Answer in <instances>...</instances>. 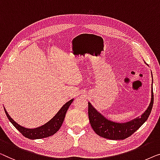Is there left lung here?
I'll return each instance as SVG.
<instances>
[{
    "label": "left lung",
    "mask_w": 160,
    "mask_h": 160,
    "mask_svg": "<svg viewBox=\"0 0 160 160\" xmlns=\"http://www.w3.org/2000/svg\"><path fill=\"white\" fill-rule=\"evenodd\" d=\"M153 103L154 93L152 88V98L149 106L141 118L134 119L128 122L118 123L105 118L88 102L90 123L93 130L99 136L110 140H123L133 134L147 121L152 109Z\"/></svg>",
    "instance_id": "8db88e82"
}]
</instances>
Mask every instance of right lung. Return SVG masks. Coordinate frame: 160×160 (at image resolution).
<instances>
[{"label":"right lung","mask_w":160,"mask_h":160,"mask_svg":"<svg viewBox=\"0 0 160 160\" xmlns=\"http://www.w3.org/2000/svg\"><path fill=\"white\" fill-rule=\"evenodd\" d=\"M73 102V99H71L69 102H67L63 107L61 108V109L57 112V114L51 119L50 121L46 124L40 126L39 128H34V129H29V128H25L22 126L19 125L15 122L11 117L8 115V112L4 108L5 110V113L7 116L8 120L10 122L12 123L13 125L26 138L30 139H40L46 138V137H49L53 136L55 134L59 128L62 127V125L63 122H64L65 115L67 112V109L69 107V106Z\"/></svg>","instance_id":"add662e5"}]
</instances>
